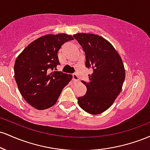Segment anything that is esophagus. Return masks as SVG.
I'll use <instances>...</instances> for the list:
<instances>
[{"instance_id": "1", "label": "esophagus", "mask_w": 150, "mask_h": 150, "mask_svg": "<svg viewBox=\"0 0 150 150\" xmlns=\"http://www.w3.org/2000/svg\"><path fill=\"white\" fill-rule=\"evenodd\" d=\"M73 80L76 82H79V77L77 76V74H73Z\"/></svg>"}]
</instances>
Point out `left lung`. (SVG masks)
Wrapping results in <instances>:
<instances>
[{"label":"left lung","mask_w":150,"mask_h":150,"mask_svg":"<svg viewBox=\"0 0 150 150\" xmlns=\"http://www.w3.org/2000/svg\"><path fill=\"white\" fill-rule=\"evenodd\" d=\"M73 37L85 53V65L92 68L87 82L86 94L77 98L84 111L96 115L107 110L120 94L125 77V71L120 55L112 44L100 36L78 33Z\"/></svg>","instance_id":"1"}]
</instances>
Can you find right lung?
Returning a JSON list of instances; mask_svg holds the SVG:
<instances>
[{
    "mask_svg": "<svg viewBox=\"0 0 150 150\" xmlns=\"http://www.w3.org/2000/svg\"><path fill=\"white\" fill-rule=\"evenodd\" d=\"M73 40L66 34H47L30 43L17 58L15 79L25 101L38 110L47 109L57 102L60 94L73 75L56 69L61 46Z\"/></svg>",
    "mask_w": 150,
    "mask_h": 150,
    "instance_id": "obj_1",
    "label": "right lung"
}]
</instances>
